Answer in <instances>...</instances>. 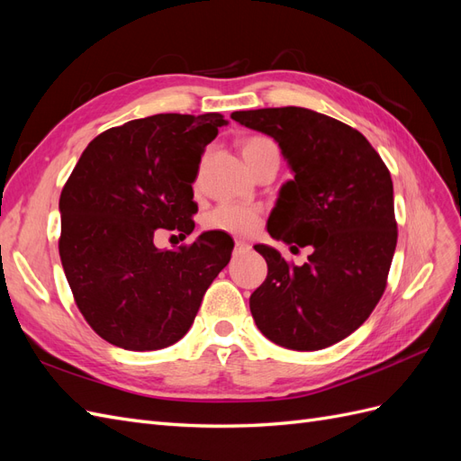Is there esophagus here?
<instances>
[{
    "instance_id": "34e87169",
    "label": "esophagus",
    "mask_w": 461,
    "mask_h": 461,
    "mask_svg": "<svg viewBox=\"0 0 461 461\" xmlns=\"http://www.w3.org/2000/svg\"><path fill=\"white\" fill-rule=\"evenodd\" d=\"M249 248H252V246H249L244 240H234V249H236V252H244V249H249Z\"/></svg>"
}]
</instances>
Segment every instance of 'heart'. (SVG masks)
<instances>
[{"label": "heart", "mask_w": 461, "mask_h": 461, "mask_svg": "<svg viewBox=\"0 0 461 461\" xmlns=\"http://www.w3.org/2000/svg\"><path fill=\"white\" fill-rule=\"evenodd\" d=\"M269 149H276L275 142L265 136H249L242 144V156L252 167ZM263 225V209L246 203H221L203 217V227L212 232H222L230 236H254Z\"/></svg>", "instance_id": "1"}]
</instances>
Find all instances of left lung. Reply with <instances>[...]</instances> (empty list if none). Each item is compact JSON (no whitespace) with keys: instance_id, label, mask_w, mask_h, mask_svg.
Instances as JSON below:
<instances>
[{"instance_id":"obj_1","label":"left lung","mask_w":461,"mask_h":461,"mask_svg":"<svg viewBox=\"0 0 461 461\" xmlns=\"http://www.w3.org/2000/svg\"><path fill=\"white\" fill-rule=\"evenodd\" d=\"M236 122L273 136L294 178L281 188L269 234L312 246L303 265L254 246L267 278L249 296L258 329L298 352L323 350L352 334L379 303L398 229L393 178L367 138L303 107L234 111ZM296 248V246H294Z\"/></svg>"}]
</instances>
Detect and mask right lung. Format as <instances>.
I'll use <instances>...</instances> for the list:
<instances>
[{"mask_svg":"<svg viewBox=\"0 0 461 461\" xmlns=\"http://www.w3.org/2000/svg\"><path fill=\"white\" fill-rule=\"evenodd\" d=\"M221 113H159L97 134L61 190L59 256L77 308L109 344L161 350L194 323L232 239L158 249L153 240L194 230L192 183Z\"/></svg>","mask_w":461,"mask_h":461,"instance_id":"add662e5","label":"right lung"}]
</instances>
